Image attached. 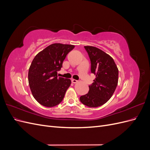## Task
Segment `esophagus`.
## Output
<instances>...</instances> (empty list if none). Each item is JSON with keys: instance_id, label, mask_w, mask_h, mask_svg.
<instances>
[{"instance_id": "1", "label": "esophagus", "mask_w": 150, "mask_h": 150, "mask_svg": "<svg viewBox=\"0 0 150 150\" xmlns=\"http://www.w3.org/2000/svg\"><path fill=\"white\" fill-rule=\"evenodd\" d=\"M71 81H72V83H78V81L76 80V79H72L71 80Z\"/></svg>"}]
</instances>
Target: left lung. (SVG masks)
<instances>
[{
  "label": "left lung",
  "instance_id": "obj_1",
  "mask_svg": "<svg viewBox=\"0 0 150 150\" xmlns=\"http://www.w3.org/2000/svg\"><path fill=\"white\" fill-rule=\"evenodd\" d=\"M91 61V71L96 75L89 86V92L79 98L90 108L103 105L114 93L118 82V69L113 59L102 50L93 46H84Z\"/></svg>",
  "mask_w": 150,
  "mask_h": 150
}]
</instances>
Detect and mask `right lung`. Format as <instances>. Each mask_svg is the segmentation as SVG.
Masks as SVG:
<instances>
[{
    "label": "right lung",
    "instance_id": "add662e5",
    "mask_svg": "<svg viewBox=\"0 0 150 150\" xmlns=\"http://www.w3.org/2000/svg\"><path fill=\"white\" fill-rule=\"evenodd\" d=\"M74 46L52 44L35 56L29 69L28 81L34 98L46 107H54L64 97L71 81L57 77L67 54Z\"/></svg>",
    "mask_w": 150,
    "mask_h": 150
}]
</instances>
